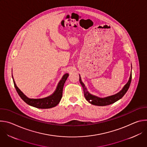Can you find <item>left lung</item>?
<instances>
[{"label":"left lung","instance_id":"left-lung-1","mask_svg":"<svg viewBox=\"0 0 147 147\" xmlns=\"http://www.w3.org/2000/svg\"><path fill=\"white\" fill-rule=\"evenodd\" d=\"M131 77H132V74L131 72L129 81L127 82L126 84L124 86L123 88L119 93H117L115 95L108 96V97L104 98H99V97H97L96 96L90 94L88 92L85 85L84 84V83L82 82L80 76L79 80H80V84L83 88L84 95L85 98L88 102H90V103H91L92 105H94L106 106V105H109L115 103L119 99H121L124 95V94L126 93V92L127 91V90L130 87L131 81Z\"/></svg>","mask_w":147,"mask_h":147}]
</instances>
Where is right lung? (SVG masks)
<instances>
[{
	"instance_id": "add662e5",
	"label": "right lung",
	"mask_w": 147,
	"mask_h": 147,
	"mask_svg": "<svg viewBox=\"0 0 147 147\" xmlns=\"http://www.w3.org/2000/svg\"><path fill=\"white\" fill-rule=\"evenodd\" d=\"M69 76V74L66 73L63 76L61 80L59 81L57 87L56 88V91L51 96L42 98V99H30L27 97L17 87L15 81H14L13 77V83L15 88L20 96L26 103H27L29 105L34 107L36 108L39 109H49L53 107H56L57 105L60 102L61 97H62V93H63V88L65 83Z\"/></svg>"
}]
</instances>
